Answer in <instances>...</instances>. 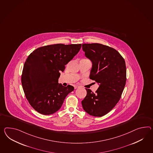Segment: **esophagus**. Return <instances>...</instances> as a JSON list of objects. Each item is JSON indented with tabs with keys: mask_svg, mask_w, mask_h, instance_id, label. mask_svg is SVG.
I'll return each mask as SVG.
<instances>
[{
	"mask_svg": "<svg viewBox=\"0 0 153 153\" xmlns=\"http://www.w3.org/2000/svg\"><path fill=\"white\" fill-rule=\"evenodd\" d=\"M79 87V86H77V85H75V86H74V88H75V89L78 88Z\"/></svg>",
	"mask_w": 153,
	"mask_h": 153,
	"instance_id": "34e87169",
	"label": "esophagus"
}]
</instances>
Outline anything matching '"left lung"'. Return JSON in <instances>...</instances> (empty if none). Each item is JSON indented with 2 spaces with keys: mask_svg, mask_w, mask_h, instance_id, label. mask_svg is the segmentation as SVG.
Masks as SVG:
<instances>
[{
  "mask_svg": "<svg viewBox=\"0 0 153 153\" xmlns=\"http://www.w3.org/2000/svg\"><path fill=\"white\" fill-rule=\"evenodd\" d=\"M82 49L92 62L90 79L100 85L95 93L86 88L82 107L91 116L102 117L110 112L121 97L127 80L126 62L116 49L107 45L83 44Z\"/></svg>",
  "mask_w": 153,
  "mask_h": 153,
  "instance_id": "8db88e82",
  "label": "left lung"
}]
</instances>
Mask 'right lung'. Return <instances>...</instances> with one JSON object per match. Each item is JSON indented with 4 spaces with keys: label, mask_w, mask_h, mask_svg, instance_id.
I'll return each mask as SVG.
<instances>
[{
    "label": "right lung",
    "mask_w": 153,
    "mask_h": 153,
    "mask_svg": "<svg viewBox=\"0 0 153 153\" xmlns=\"http://www.w3.org/2000/svg\"><path fill=\"white\" fill-rule=\"evenodd\" d=\"M81 44L46 45L35 50L25 62L22 84L26 99L34 109L50 115L60 109L68 94L73 91L71 85L58 83L60 72L79 52Z\"/></svg>",
    "instance_id": "right-lung-1"
}]
</instances>
